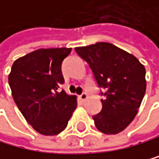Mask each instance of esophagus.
<instances>
[{
    "instance_id": "34e87169",
    "label": "esophagus",
    "mask_w": 159,
    "mask_h": 159,
    "mask_svg": "<svg viewBox=\"0 0 159 159\" xmlns=\"http://www.w3.org/2000/svg\"><path fill=\"white\" fill-rule=\"evenodd\" d=\"M87 98H88V95L86 93H82L81 95H79V99H80L82 102H84Z\"/></svg>"
}]
</instances>
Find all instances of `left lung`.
I'll use <instances>...</instances> for the list:
<instances>
[{"label":"left lung","mask_w":159,"mask_h":159,"mask_svg":"<svg viewBox=\"0 0 159 159\" xmlns=\"http://www.w3.org/2000/svg\"><path fill=\"white\" fill-rule=\"evenodd\" d=\"M75 50L89 64L98 86L106 90L101 99L102 110L93 116L95 126L104 134L121 132L134 119L144 97V66L110 43L98 42Z\"/></svg>","instance_id":"8db88e82"}]
</instances>
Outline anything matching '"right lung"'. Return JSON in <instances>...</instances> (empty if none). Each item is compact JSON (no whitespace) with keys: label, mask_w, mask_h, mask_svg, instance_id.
Masks as SVG:
<instances>
[{"label":"right lung","mask_w":159,"mask_h":159,"mask_svg":"<svg viewBox=\"0 0 159 159\" xmlns=\"http://www.w3.org/2000/svg\"><path fill=\"white\" fill-rule=\"evenodd\" d=\"M72 48L39 49L19 58L9 84L19 110L36 131L56 135L66 128L77 107V97L59 91L64 83L61 64Z\"/></svg>","instance_id":"obj_1"}]
</instances>
